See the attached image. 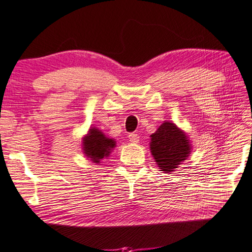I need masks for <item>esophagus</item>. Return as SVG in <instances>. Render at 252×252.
Returning a JSON list of instances; mask_svg holds the SVG:
<instances>
[{
    "mask_svg": "<svg viewBox=\"0 0 252 252\" xmlns=\"http://www.w3.org/2000/svg\"><path fill=\"white\" fill-rule=\"evenodd\" d=\"M128 138H129V142H130L131 144H136V143L139 142V136H138L137 134L131 133V134H129Z\"/></svg>",
    "mask_w": 252,
    "mask_h": 252,
    "instance_id": "34e87169",
    "label": "esophagus"
}]
</instances>
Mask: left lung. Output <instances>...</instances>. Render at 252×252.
Returning <instances> with one entry per match:
<instances>
[{
    "label": "left lung",
    "mask_w": 252,
    "mask_h": 252,
    "mask_svg": "<svg viewBox=\"0 0 252 252\" xmlns=\"http://www.w3.org/2000/svg\"><path fill=\"white\" fill-rule=\"evenodd\" d=\"M150 150L159 171L174 172L192 152L191 139L173 122H164L151 135Z\"/></svg>",
    "instance_id": "left-lung-1"
}]
</instances>
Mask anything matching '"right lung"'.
<instances>
[{"instance_id":"obj_1","label":"right lung","mask_w":252,"mask_h":252,"mask_svg":"<svg viewBox=\"0 0 252 252\" xmlns=\"http://www.w3.org/2000/svg\"><path fill=\"white\" fill-rule=\"evenodd\" d=\"M81 147L86 158L99 164L101 159L109 158L111 152L116 147V141L106 136L97 127H90L88 133L82 137Z\"/></svg>"}]
</instances>
